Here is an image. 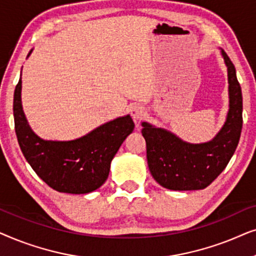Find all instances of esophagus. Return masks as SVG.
Wrapping results in <instances>:
<instances>
[{"instance_id":"34e87169","label":"esophagus","mask_w":256,"mask_h":256,"mask_svg":"<svg viewBox=\"0 0 256 256\" xmlns=\"http://www.w3.org/2000/svg\"><path fill=\"white\" fill-rule=\"evenodd\" d=\"M130 114H132V118H134V121H141L142 118L146 116V110H144V108L141 106H135L132 108Z\"/></svg>"}]
</instances>
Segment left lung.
Listing matches in <instances>:
<instances>
[{"label":"left lung","mask_w":256,"mask_h":256,"mask_svg":"<svg viewBox=\"0 0 256 256\" xmlns=\"http://www.w3.org/2000/svg\"><path fill=\"white\" fill-rule=\"evenodd\" d=\"M228 71L230 110L222 130L212 141L190 144L160 128L143 122L146 160L152 177L174 191L205 188L222 172L236 152L242 129V94L236 68L222 51Z\"/></svg>","instance_id":"obj_1"}]
</instances>
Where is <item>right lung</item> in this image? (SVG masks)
I'll list each match as a JSON object with an SVG mask.
<instances>
[{"label":"right lung","instance_id":"1","mask_svg":"<svg viewBox=\"0 0 256 256\" xmlns=\"http://www.w3.org/2000/svg\"><path fill=\"white\" fill-rule=\"evenodd\" d=\"M20 90V79L14 93L15 132L20 148L37 176L54 190L65 194H88L99 188L107 180L115 154L132 132V118L127 115L107 122L74 141H44L28 124Z\"/></svg>","mask_w":256,"mask_h":256}]
</instances>
